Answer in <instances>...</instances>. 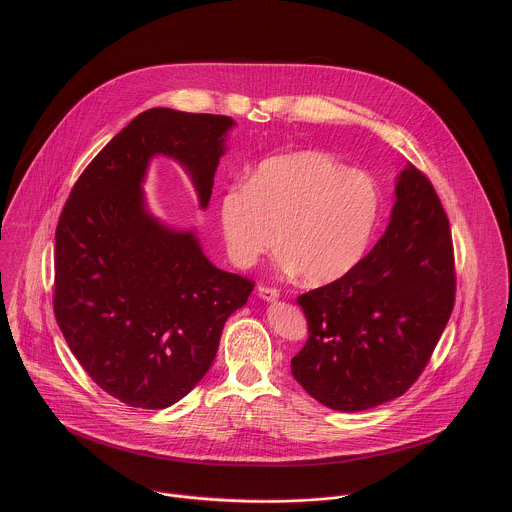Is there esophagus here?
I'll use <instances>...</instances> for the list:
<instances>
[{
  "mask_svg": "<svg viewBox=\"0 0 512 512\" xmlns=\"http://www.w3.org/2000/svg\"><path fill=\"white\" fill-rule=\"evenodd\" d=\"M257 294L265 302H275L279 298V289L277 287H269V285H259L257 287Z\"/></svg>",
  "mask_w": 512,
  "mask_h": 512,
  "instance_id": "obj_1",
  "label": "esophagus"
}]
</instances>
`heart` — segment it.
I'll use <instances>...</instances> for the list:
<instances>
[{
  "label": "heart",
  "mask_w": 512,
  "mask_h": 512,
  "mask_svg": "<svg viewBox=\"0 0 512 512\" xmlns=\"http://www.w3.org/2000/svg\"><path fill=\"white\" fill-rule=\"evenodd\" d=\"M379 218L377 184L322 152L265 160L249 184L221 198V231L235 265H255L279 241V267L312 285L348 275L367 255Z\"/></svg>",
  "instance_id": "heart-1"
}]
</instances>
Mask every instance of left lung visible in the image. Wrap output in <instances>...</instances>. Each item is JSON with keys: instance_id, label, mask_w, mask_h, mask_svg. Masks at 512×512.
Segmentation results:
<instances>
[{"instance_id": "1", "label": "left lung", "mask_w": 512, "mask_h": 512, "mask_svg": "<svg viewBox=\"0 0 512 512\" xmlns=\"http://www.w3.org/2000/svg\"><path fill=\"white\" fill-rule=\"evenodd\" d=\"M395 196L375 249L348 275L298 298L310 336L291 358V375L336 411L401 397L454 310V247L440 198L413 164L399 174Z\"/></svg>"}]
</instances>
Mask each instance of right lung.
I'll use <instances>...</instances> for the list:
<instances>
[{
  "mask_svg": "<svg viewBox=\"0 0 512 512\" xmlns=\"http://www.w3.org/2000/svg\"><path fill=\"white\" fill-rule=\"evenodd\" d=\"M227 115L148 109L85 168L60 212L54 316L89 377L129 407L164 409L208 373L229 316L255 283L214 267L192 231L150 214L143 178L154 156L178 160L206 208Z\"/></svg>",
  "mask_w": 512,
  "mask_h": 512,
  "instance_id": "obj_1",
  "label": "right lung"
}]
</instances>
